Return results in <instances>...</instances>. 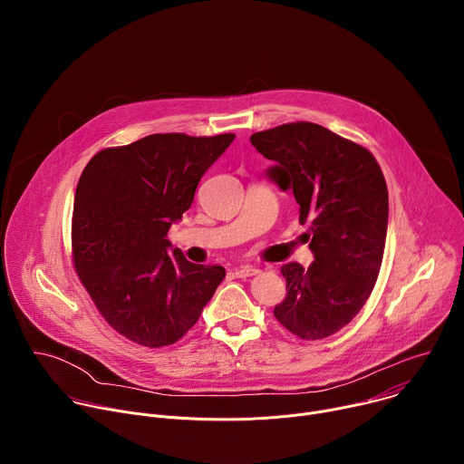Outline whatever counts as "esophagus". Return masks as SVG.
<instances>
[{
	"label": "esophagus",
	"mask_w": 464,
	"mask_h": 464,
	"mask_svg": "<svg viewBox=\"0 0 464 464\" xmlns=\"http://www.w3.org/2000/svg\"><path fill=\"white\" fill-rule=\"evenodd\" d=\"M258 270L255 266H249V264H246V266H238L235 270V276L240 277V279H246V277H251V276H256Z\"/></svg>",
	"instance_id": "34e87169"
}]
</instances>
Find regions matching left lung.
Returning a JSON list of instances; mask_svg holds the SVG:
<instances>
[{"instance_id":"obj_1","label":"left lung","mask_w":464,"mask_h":464,"mask_svg":"<svg viewBox=\"0 0 464 464\" xmlns=\"http://www.w3.org/2000/svg\"><path fill=\"white\" fill-rule=\"evenodd\" d=\"M251 145L274 165L266 176L292 190L308 222L314 262L283 264L286 297L277 321L303 340H323L362 310L376 283L387 235L389 196L369 150L315 122L256 131Z\"/></svg>"}]
</instances>
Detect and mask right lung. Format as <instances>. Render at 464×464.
<instances>
[{
    "label": "right lung",
    "mask_w": 464,
    "mask_h": 464,
    "mask_svg": "<svg viewBox=\"0 0 464 464\" xmlns=\"http://www.w3.org/2000/svg\"><path fill=\"white\" fill-rule=\"evenodd\" d=\"M233 140L152 134L86 165L73 206L75 270L124 338L152 349L176 343L226 277L218 264L188 262L167 233Z\"/></svg>",
    "instance_id": "add662e5"
}]
</instances>
